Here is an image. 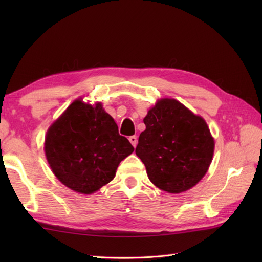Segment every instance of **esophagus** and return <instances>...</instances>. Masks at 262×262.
Segmentation results:
<instances>
[{
  "instance_id": "1",
  "label": "esophagus",
  "mask_w": 262,
  "mask_h": 262,
  "mask_svg": "<svg viewBox=\"0 0 262 262\" xmlns=\"http://www.w3.org/2000/svg\"><path fill=\"white\" fill-rule=\"evenodd\" d=\"M128 140H129V142L132 143L133 146L136 147V145H137V137L136 136H130L129 138H128Z\"/></svg>"
}]
</instances>
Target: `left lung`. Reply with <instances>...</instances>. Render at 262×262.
<instances>
[{
    "label": "left lung",
    "mask_w": 262,
    "mask_h": 262,
    "mask_svg": "<svg viewBox=\"0 0 262 262\" xmlns=\"http://www.w3.org/2000/svg\"><path fill=\"white\" fill-rule=\"evenodd\" d=\"M136 155L153 185L180 193L203 179L214 154V138L200 116L174 99H161L148 110Z\"/></svg>",
    "instance_id": "obj_1"
}]
</instances>
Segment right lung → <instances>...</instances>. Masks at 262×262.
<instances>
[{"mask_svg": "<svg viewBox=\"0 0 262 262\" xmlns=\"http://www.w3.org/2000/svg\"><path fill=\"white\" fill-rule=\"evenodd\" d=\"M134 151L119 135L114 118L98 102H72L48 128L45 153L51 169L68 188L93 193L116 176L119 163Z\"/></svg>", "mask_w": 262, "mask_h": 262, "instance_id": "right-lung-1", "label": "right lung"}]
</instances>
